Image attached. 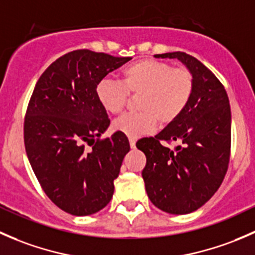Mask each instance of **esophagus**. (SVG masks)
Instances as JSON below:
<instances>
[{
    "instance_id": "esophagus-1",
    "label": "esophagus",
    "mask_w": 255,
    "mask_h": 255,
    "mask_svg": "<svg viewBox=\"0 0 255 255\" xmlns=\"http://www.w3.org/2000/svg\"><path fill=\"white\" fill-rule=\"evenodd\" d=\"M135 142H137V140H135L134 138H129V145L132 149L135 148Z\"/></svg>"
}]
</instances>
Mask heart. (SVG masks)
Here are the masks:
<instances>
[{"label":"heart","instance_id":"1","mask_svg":"<svg viewBox=\"0 0 255 255\" xmlns=\"http://www.w3.org/2000/svg\"><path fill=\"white\" fill-rule=\"evenodd\" d=\"M194 76L185 66L154 59H142L122 69L120 81L100 80L96 96L111 115L123 111L129 95L135 96L134 113H126L112 123L115 132L129 138L149 134L161 126L170 125L184 113L194 94Z\"/></svg>","mask_w":255,"mask_h":255}]
</instances>
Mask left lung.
<instances>
[{
    "instance_id": "left-lung-1",
    "label": "left lung",
    "mask_w": 255,
    "mask_h": 255,
    "mask_svg": "<svg viewBox=\"0 0 255 255\" xmlns=\"http://www.w3.org/2000/svg\"><path fill=\"white\" fill-rule=\"evenodd\" d=\"M154 56L184 63L194 76V94L177 120L135 145L146 156L142 176L154 206L171 215H186L206 204L227 173L230 100L222 82L192 55L175 51ZM173 141L178 143L175 149L163 144Z\"/></svg>"
}]
</instances>
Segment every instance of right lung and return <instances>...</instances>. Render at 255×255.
Instances as JSON below:
<instances>
[{
    "mask_svg": "<svg viewBox=\"0 0 255 255\" xmlns=\"http://www.w3.org/2000/svg\"><path fill=\"white\" fill-rule=\"evenodd\" d=\"M130 59L70 51L49 66L33 90L23 127L25 151L43 191L70 215L96 213L112 199L129 142L118 132L100 138L110 118L96 86Z\"/></svg>",
    "mask_w": 255,
    "mask_h": 255,
    "instance_id": "right-lung-1",
    "label": "right lung"
}]
</instances>
